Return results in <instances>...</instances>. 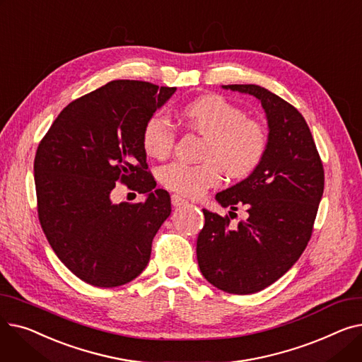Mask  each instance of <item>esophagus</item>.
Instances as JSON below:
<instances>
[{
    "label": "esophagus",
    "mask_w": 362,
    "mask_h": 362,
    "mask_svg": "<svg viewBox=\"0 0 362 362\" xmlns=\"http://www.w3.org/2000/svg\"><path fill=\"white\" fill-rule=\"evenodd\" d=\"M171 204H173L175 206H180V205L187 204V201L183 199L180 195H171Z\"/></svg>",
    "instance_id": "esophagus-1"
}]
</instances>
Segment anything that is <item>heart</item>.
<instances>
[{
  "instance_id": "1",
  "label": "heart",
  "mask_w": 362,
  "mask_h": 362,
  "mask_svg": "<svg viewBox=\"0 0 362 362\" xmlns=\"http://www.w3.org/2000/svg\"><path fill=\"white\" fill-rule=\"evenodd\" d=\"M179 116L191 130L205 136L201 164L173 161L160 168V180L170 191L198 197L217 186L223 168L232 177H245L261 164L269 148L264 124L220 95H206L186 104ZM176 141V130L161 112L148 117L142 129V146L149 157L164 158Z\"/></svg>"
}]
</instances>
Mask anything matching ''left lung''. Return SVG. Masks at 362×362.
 Wrapping results in <instances>:
<instances>
[{
    "label": "left lung",
    "mask_w": 362,
    "mask_h": 362,
    "mask_svg": "<svg viewBox=\"0 0 362 362\" xmlns=\"http://www.w3.org/2000/svg\"><path fill=\"white\" fill-rule=\"evenodd\" d=\"M223 88L261 101L269 148L248 177L216 195L224 208L245 206L248 218L233 229L227 216L202 210L197 257L213 286L250 295L279 280L305 251L325 191V168L310 127L293 105L258 85Z\"/></svg>",
    "instance_id": "obj_1"
}]
</instances>
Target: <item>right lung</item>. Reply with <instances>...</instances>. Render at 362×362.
Returning a JSON list of instances; mask_svg holds the SVG:
<instances>
[{
  "label": "right lung",
  "mask_w": 362,
  "mask_h": 362,
  "mask_svg": "<svg viewBox=\"0 0 362 362\" xmlns=\"http://www.w3.org/2000/svg\"><path fill=\"white\" fill-rule=\"evenodd\" d=\"M176 88L112 81L71 101L37 145V217L55 255L85 283L116 288L138 277L152 239L171 213L156 189L142 129ZM116 181L145 193L136 204L110 201Z\"/></svg>",
  "instance_id": "add662e5"
}]
</instances>
